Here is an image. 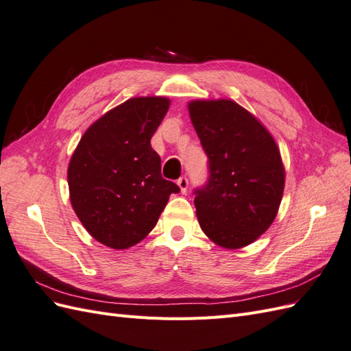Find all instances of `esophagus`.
Wrapping results in <instances>:
<instances>
[{
    "label": "esophagus",
    "mask_w": 351,
    "mask_h": 351,
    "mask_svg": "<svg viewBox=\"0 0 351 351\" xmlns=\"http://www.w3.org/2000/svg\"><path fill=\"white\" fill-rule=\"evenodd\" d=\"M177 186L180 187V190H182V193H186L187 192V187H189V180L186 177H182L177 180Z\"/></svg>",
    "instance_id": "esophagus-1"
}]
</instances>
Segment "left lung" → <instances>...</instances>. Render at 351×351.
I'll return each mask as SVG.
<instances>
[{
	"label": "left lung",
	"mask_w": 351,
	"mask_h": 351,
	"mask_svg": "<svg viewBox=\"0 0 351 351\" xmlns=\"http://www.w3.org/2000/svg\"><path fill=\"white\" fill-rule=\"evenodd\" d=\"M190 120L209 158V180L196 190L202 231L226 249L256 241L278 214L285 169L272 134L231 99H195Z\"/></svg>",
	"instance_id": "1"
}]
</instances>
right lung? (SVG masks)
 <instances>
[{
  "label": "right lung",
  "instance_id": "right-lung-1",
  "mask_svg": "<svg viewBox=\"0 0 351 351\" xmlns=\"http://www.w3.org/2000/svg\"><path fill=\"white\" fill-rule=\"evenodd\" d=\"M169 108L165 97H137L105 112L84 132L67 169L71 206L89 234L123 250L156 226L180 189L161 176L151 139Z\"/></svg>",
  "mask_w": 351,
  "mask_h": 351
}]
</instances>
